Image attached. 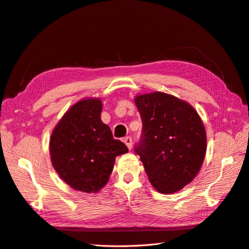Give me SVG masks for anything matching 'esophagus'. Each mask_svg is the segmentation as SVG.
Segmentation results:
<instances>
[{
    "label": "esophagus",
    "mask_w": 249,
    "mask_h": 249,
    "mask_svg": "<svg viewBox=\"0 0 249 249\" xmlns=\"http://www.w3.org/2000/svg\"><path fill=\"white\" fill-rule=\"evenodd\" d=\"M124 142L125 143V145L127 146V148L131 150L132 149V145H133L132 138L131 137H125V138H124Z\"/></svg>",
    "instance_id": "34e87169"
}]
</instances>
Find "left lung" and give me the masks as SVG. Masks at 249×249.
I'll return each mask as SVG.
<instances>
[{"mask_svg": "<svg viewBox=\"0 0 249 249\" xmlns=\"http://www.w3.org/2000/svg\"><path fill=\"white\" fill-rule=\"evenodd\" d=\"M142 133L135 153L146 175L163 194L182 190L198 173L207 150L206 130L199 115L178 97L153 92L135 97Z\"/></svg>", "mask_w": 249, "mask_h": 249, "instance_id": "obj_1", "label": "left lung"}]
</instances>
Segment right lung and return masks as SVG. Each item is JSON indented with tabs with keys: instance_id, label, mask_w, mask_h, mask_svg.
I'll return each instance as SVG.
<instances>
[{
	"instance_id": "add662e5",
	"label": "right lung",
	"mask_w": 249,
	"mask_h": 249,
	"mask_svg": "<svg viewBox=\"0 0 249 249\" xmlns=\"http://www.w3.org/2000/svg\"><path fill=\"white\" fill-rule=\"evenodd\" d=\"M102 109L100 99L82 100L65 113L52 133L53 166L78 191H100L108 183L115 158L129 152L102 122Z\"/></svg>"
}]
</instances>
